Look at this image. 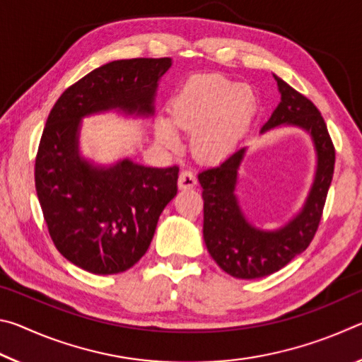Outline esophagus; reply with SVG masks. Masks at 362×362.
Wrapping results in <instances>:
<instances>
[{
  "mask_svg": "<svg viewBox=\"0 0 362 362\" xmlns=\"http://www.w3.org/2000/svg\"><path fill=\"white\" fill-rule=\"evenodd\" d=\"M196 175L192 173V170H182L179 175V188L180 189H188L193 188L196 185Z\"/></svg>",
  "mask_w": 362,
  "mask_h": 362,
  "instance_id": "obj_1",
  "label": "esophagus"
}]
</instances>
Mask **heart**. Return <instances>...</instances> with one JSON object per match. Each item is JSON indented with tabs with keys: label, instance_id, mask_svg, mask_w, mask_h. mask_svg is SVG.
<instances>
[{
	"label": "heart",
	"instance_id": "1",
	"mask_svg": "<svg viewBox=\"0 0 362 362\" xmlns=\"http://www.w3.org/2000/svg\"><path fill=\"white\" fill-rule=\"evenodd\" d=\"M257 97L247 84L218 75L192 78L170 100L169 119L158 118V144L177 150L180 134L192 132L193 155L206 163L230 156L252 126Z\"/></svg>",
	"mask_w": 362,
	"mask_h": 362
}]
</instances>
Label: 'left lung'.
Here are the masks:
<instances>
[{
  "label": "left lung",
  "instance_id": "obj_1",
  "mask_svg": "<svg viewBox=\"0 0 362 362\" xmlns=\"http://www.w3.org/2000/svg\"><path fill=\"white\" fill-rule=\"evenodd\" d=\"M273 76L278 83L281 102L260 134L263 136L281 127H298L308 134L316 153L313 183L300 211L274 230H263L249 222L236 194L247 148L235 151L218 166L198 174L204 199L206 247L225 273L240 279L273 274L310 246L334 175L335 150L320 110L283 79Z\"/></svg>",
  "mask_w": 362,
  "mask_h": 362
}]
</instances>
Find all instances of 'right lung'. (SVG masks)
<instances>
[{
	"instance_id": "1",
	"label": "right lung",
	"mask_w": 362,
	"mask_h": 362,
	"mask_svg": "<svg viewBox=\"0 0 362 362\" xmlns=\"http://www.w3.org/2000/svg\"><path fill=\"white\" fill-rule=\"evenodd\" d=\"M173 59H124L70 86L47 116L35 163V185L49 235L73 265L116 274L142 259L159 216L177 194L179 168H148L121 158L99 164L81 155L88 116L155 115L159 79Z\"/></svg>"
}]
</instances>
